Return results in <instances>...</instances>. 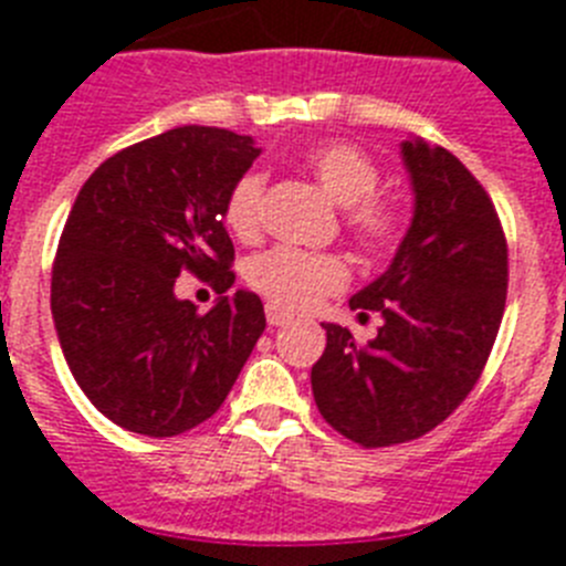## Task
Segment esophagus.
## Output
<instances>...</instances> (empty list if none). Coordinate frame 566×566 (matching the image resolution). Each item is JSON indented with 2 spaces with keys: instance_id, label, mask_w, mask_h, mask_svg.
Wrapping results in <instances>:
<instances>
[{
  "instance_id": "1",
  "label": "esophagus",
  "mask_w": 566,
  "mask_h": 566,
  "mask_svg": "<svg viewBox=\"0 0 566 566\" xmlns=\"http://www.w3.org/2000/svg\"><path fill=\"white\" fill-rule=\"evenodd\" d=\"M266 319L269 326H289L294 319V314L289 312V308L277 306V303H266Z\"/></svg>"
}]
</instances>
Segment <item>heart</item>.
<instances>
[{
  "label": "heart",
  "instance_id": "1",
  "mask_svg": "<svg viewBox=\"0 0 566 566\" xmlns=\"http://www.w3.org/2000/svg\"><path fill=\"white\" fill-rule=\"evenodd\" d=\"M308 172L334 201L343 203V223L363 252L385 254L405 234V212L397 201L377 192L379 164L352 142H323L303 153ZM266 198V175L249 169L232 184L223 201L229 232L249 240L260 232ZM247 283L283 308L314 306L319 297L348 283V266L339 254L272 247L247 263Z\"/></svg>",
  "mask_w": 566,
  "mask_h": 566
}]
</instances>
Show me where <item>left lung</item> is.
Returning a JSON list of instances; mask_svg holds the SVG:
<instances>
[{
  "label": "left lung",
  "mask_w": 566,
  "mask_h": 566,
  "mask_svg": "<svg viewBox=\"0 0 566 566\" xmlns=\"http://www.w3.org/2000/svg\"><path fill=\"white\" fill-rule=\"evenodd\" d=\"M413 221L388 272L352 297L359 317L382 314L359 345L326 323L312 368L319 413L363 448H391L433 431L464 402L488 365L507 300V238L496 207L457 155L402 144Z\"/></svg>",
  "instance_id": "8db88e82"
}]
</instances>
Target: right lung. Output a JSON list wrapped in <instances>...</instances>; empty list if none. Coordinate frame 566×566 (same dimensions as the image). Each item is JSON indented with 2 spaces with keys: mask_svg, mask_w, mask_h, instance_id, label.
<instances>
[{
  "mask_svg": "<svg viewBox=\"0 0 566 566\" xmlns=\"http://www.w3.org/2000/svg\"><path fill=\"white\" fill-rule=\"evenodd\" d=\"M258 155L232 129H167L107 158L70 209L53 323L78 388L127 431L164 439L207 422L266 328L252 292L207 314L175 297L184 272L218 294L234 283L223 201Z\"/></svg>",
  "mask_w": 566,
  "mask_h": 566,
  "instance_id": "1",
  "label": "right lung"
}]
</instances>
